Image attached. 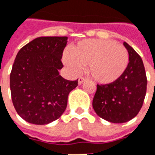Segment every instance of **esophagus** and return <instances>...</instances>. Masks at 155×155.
Segmentation results:
<instances>
[{
    "mask_svg": "<svg viewBox=\"0 0 155 155\" xmlns=\"http://www.w3.org/2000/svg\"><path fill=\"white\" fill-rule=\"evenodd\" d=\"M85 81H86V78H83V77H80L78 78V84L79 85H81V84L83 83Z\"/></svg>",
    "mask_w": 155,
    "mask_h": 155,
    "instance_id": "esophagus-1",
    "label": "esophagus"
}]
</instances>
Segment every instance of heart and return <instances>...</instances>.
<instances>
[{
  "label": "heart",
  "instance_id": "heart-1",
  "mask_svg": "<svg viewBox=\"0 0 155 155\" xmlns=\"http://www.w3.org/2000/svg\"><path fill=\"white\" fill-rule=\"evenodd\" d=\"M129 56L121 44L109 39H91L79 42L64 56V62L74 73L88 64L91 77L101 84L112 83L126 70Z\"/></svg>",
  "mask_w": 155,
  "mask_h": 155
}]
</instances>
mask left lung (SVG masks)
I'll list each match as a JSON object with an SVG mask.
<instances>
[{"label": "left lung", "mask_w": 155, "mask_h": 155, "mask_svg": "<svg viewBox=\"0 0 155 155\" xmlns=\"http://www.w3.org/2000/svg\"><path fill=\"white\" fill-rule=\"evenodd\" d=\"M129 62L123 75L110 84H97L93 108L99 117L111 123H124L138 114L146 93V70L141 56L127 43Z\"/></svg>", "instance_id": "1"}]
</instances>
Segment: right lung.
<instances>
[{
  "mask_svg": "<svg viewBox=\"0 0 155 155\" xmlns=\"http://www.w3.org/2000/svg\"><path fill=\"white\" fill-rule=\"evenodd\" d=\"M68 42L66 36L39 37L21 48L10 73L13 104L21 118L34 124H47L64 113L69 92L78 80L59 74Z\"/></svg>",
  "mask_w": 155,
  "mask_h": 155,
  "instance_id": "obj_1",
  "label": "right lung"
}]
</instances>
